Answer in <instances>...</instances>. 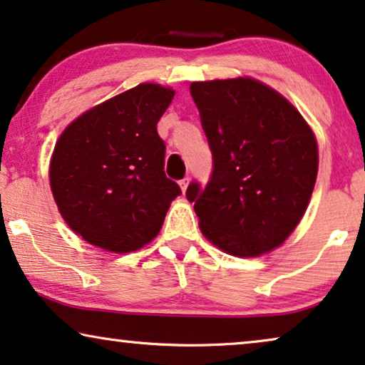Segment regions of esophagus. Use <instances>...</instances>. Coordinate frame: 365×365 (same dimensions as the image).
I'll return each mask as SVG.
<instances>
[{
	"instance_id": "1",
	"label": "esophagus",
	"mask_w": 365,
	"mask_h": 365,
	"mask_svg": "<svg viewBox=\"0 0 365 365\" xmlns=\"http://www.w3.org/2000/svg\"><path fill=\"white\" fill-rule=\"evenodd\" d=\"M188 182H190V180H188V178H183V180H180V182H178V185H180V190H182L183 195H185V193H187Z\"/></svg>"
}]
</instances>
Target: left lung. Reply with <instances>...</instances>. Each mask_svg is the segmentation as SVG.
Segmentation results:
<instances>
[{"label": "left lung", "instance_id": "left-lung-1", "mask_svg": "<svg viewBox=\"0 0 365 365\" xmlns=\"http://www.w3.org/2000/svg\"><path fill=\"white\" fill-rule=\"evenodd\" d=\"M190 91L213 155L205 190L187 188L203 237L233 257L269 254L307 210L317 138L284 95L255 78L193 81Z\"/></svg>", "mask_w": 365, "mask_h": 365}]
</instances>
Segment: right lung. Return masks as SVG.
<instances>
[{"mask_svg": "<svg viewBox=\"0 0 365 365\" xmlns=\"http://www.w3.org/2000/svg\"><path fill=\"white\" fill-rule=\"evenodd\" d=\"M175 90L140 83L86 110L58 137L50 160L53 198L66 225L90 245L128 254L162 230L182 190L163 172L157 123Z\"/></svg>", "mask_w": 365, "mask_h": 365, "instance_id": "right-lung-1", "label": "right lung"}]
</instances>
